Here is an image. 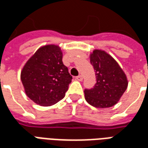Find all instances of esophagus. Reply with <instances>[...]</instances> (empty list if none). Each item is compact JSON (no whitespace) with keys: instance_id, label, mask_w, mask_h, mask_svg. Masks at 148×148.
<instances>
[{"instance_id":"34e87169","label":"esophagus","mask_w":148,"mask_h":148,"mask_svg":"<svg viewBox=\"0 0 148 148\" xmlns=\"http://www.w3.org/2000/svg\"><path fill=\"white\" fill-rule=\"evenodd\" d=\"M76 79H77V81H82V79H83V77L82 76V75H78V76H77L76 77Z\"/></svg>"}]
</instances>
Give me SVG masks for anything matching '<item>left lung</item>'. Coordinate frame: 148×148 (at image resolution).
<instances>
[{
	"label": "left lung",
	"mask_w": 148,
	"mask_h": 148,
	"mask_svg": "<svg viewBox=\"0 0 148 148\" xmlns=\"http://www.w3.org/2000/svg\"><path fill=\"white\" fill-rule=\"evenodd\" d=\"M90 58L97 82L93 88L84 90L85 98L90 105L99 109L115 106L127 89L126 74L117 62L105 51L94 50Z\"/></svg>",
	"instance_id": "obj_1"
}]
</instances>
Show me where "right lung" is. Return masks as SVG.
<instances>
[{
  "mask_svg": "<svg viewBox=\"0 0 148 148\" xmlns=\"http://www.w3.org/2000/svg\"><path fill=\"white\" fill-rule=\"evenodd\" d=\"M21 78L25 93L32 101L50 106L64 97L72 76L62 62L61 48L49 44L39 47L27 60Z\"/></svg>",
  "mask_w": 148,
  "mask_h": 148,
  "instance_id": "add662e5",
  "label": "right lung"
}]
</instances>
